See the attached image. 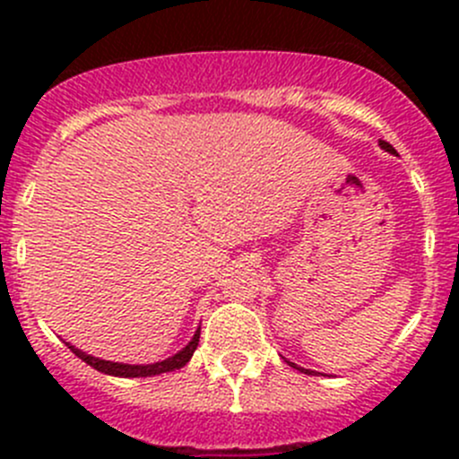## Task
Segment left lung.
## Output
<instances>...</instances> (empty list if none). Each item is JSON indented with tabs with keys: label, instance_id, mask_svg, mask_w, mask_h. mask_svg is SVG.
Returning <instances> with one entry per match:
<instances>
[{
	"label": "left lung",
	"instance_id": "8db88e82",
	"mask_svg": "<svg viewBox=\"0 0 459 459\" xmlns=\"http://www.w3.org/2000/svg\"><path fill=\"white\" fill-rule=\"evenodd\" d=\"M379 146H382L384 151H386V152H395V148H393L391 143H388V142H382V140H379ZM286 362H289V359H286ZM289 367L298 368V371H302V373H307V375H313V373H316V371H308V368H302V367H298V364H293V362H289Z\"/></svg>",
	"mask_w": 459,
	"mask_h": 459
}]
</instances>
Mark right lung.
<instances>
[{"label":"right lung","instance_id":"right-lung-1","mask_svg":"<svg viewBox=\"0 0 459 459\" xmlns=\"http://www.w3.org/2000/svg\"><path fill=\"white\" fill-rule=\"evenodd\" d=\"M197 344H200V326H197V331H195V335H193V340L188 342V344L184 346L182 351H178V353L170 355V358L161 359V362H152V364H122V362H110V359L92 358V355H88V353H84V351L75 349V346H71L66 342L68 349H71L73 353H75L77 358L82 359V362H86L88 367H92V368H95V371L106 373V375H113V377H152V375L178 371V368L186 367V364L191 362L193 353H195V349H197Z\"/></svg>","mask_w":459,"mask_h":459}]
</instances>
